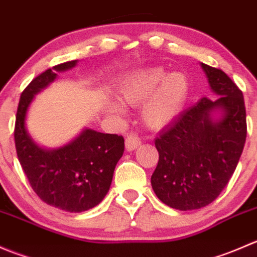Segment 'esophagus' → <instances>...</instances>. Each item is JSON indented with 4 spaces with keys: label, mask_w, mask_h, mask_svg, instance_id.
<instances>
[{
    "label": "esophagus",
    "mask_w": 257,
    "mask_h": 257,
    "mask_svg": "<svg viewBox=\"0 0 257 257\" xmlns=\"http://www.w3.org/2000/svg\"><path fill=\"white\" fill-rule=\"evenodd\" d=\"M141 139H139L136 134H129L125 138V149L128 150V152H133L137 148L141 147Z\"/></svg>",
    "instance_id": "obj_1"
}]
</instances>
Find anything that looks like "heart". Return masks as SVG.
<instances>
[{
	"label": "heart",
	"mask_w": 257,
	"mask_h": 257,
	"mask_svg": "<svg viewBox=\"0 0 257 257\" xmlns=\"http://www.w3.org/2000/svg\"><path fill=\"white\" fill-rule=\"evenodd\" d=\"M190 94V82L183 72H170L160 67L139 69L121 78L118 97L129 107L142 106L145 125L160 131L183 113ZM112 112L120 113L118 103H110Z\"/></svg>",
	"instance_id": "1"
}]
</instances>
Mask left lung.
<instances>
[{
	"mask_svg": "<svg viewBox=\"0 0 257 257\" xmlns=\"http://www.w3.org/2000/svg\"><path fill=\"white\" fill-rule=\"evenodd\" d=\"M200 66L217 98L200 99L155 139L159 162L153 190L165 205L181 211L204 208L220 195L246 141L242 92L221 69Z\"/></svg>",
	"mask_w": 257,
	"mask_h": 257,
	"instance_id": "obj_1",
	"label": "left lung"
}]
</instances>
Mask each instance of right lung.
<instances>
[{
    "mask_svg": "<svg viewBox=\"0 0 257 257\" xmlns=\"http://www.w3.org/2000/svg\"><path fill=\"white\" fill-rule=\"evenodd\" d=\"M66 62L36 77L21 94L15 126L17 157L35 193L42 201L69 212L97 206L109 191L113 173L124 153V139L85 128L63 147L38 145L26 128V115L33 98L57 78V72L76 67Z\"/></svg>",
    "mask_w": 257,
    "mask_h": 257,
    "instance_id": "1",
    "label": "right lung"
}]
</instances>
